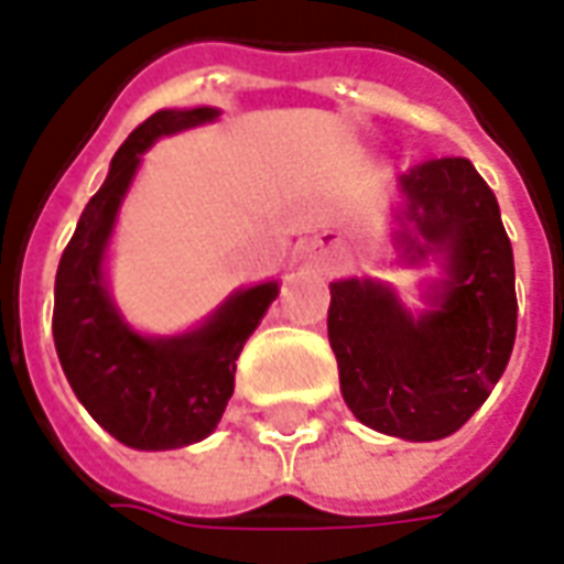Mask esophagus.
Returning <instances> with one entry per match:
<instances>
[{"label":"esophagus","instance_id":"obj_1","mask_svg":"<svg viewBox=\"0 0 564 564\" xmlns=\"http://www.w3.org/2000/svg\"><path fill=\"white\" fill-rule=\"evenodd\" d=\"M306 251H310V258L313 260H319V263H325V260H334V254H337V242H332V239H313V242H310V248H306Z\"/></svg>","mask_w":564,"mask_h":564}]
</instances>
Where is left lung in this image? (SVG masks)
<instances>
[{
	"instance_id": "left-lung-1",
	"label": "left lung",
	"mask_w": 564,
	"mask_h": 564,
	"mask_svg": "<svg viewBox=\"0 0 564 564\" xmlns=\"http://www.w3.org/2000/svg\"><path fill=\"white\" fill-rule=\"evenodd\" d=\"M399 189L402 258L442 254L448 279L421 316L378 279L332 282L328 340L344 402L365 426L433 442L479 411L510 362L519 313L512 245L469 159L421 162Z\"/></svg>"
}]
</instances>
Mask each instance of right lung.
Here are the masks:
<instances>
[{"label": "right lung", "mask_w": 564, "mask_h": 564, "mask_svg": "<svg viewBox=\"0 0 564 564\" xmlns=\"http://www.w3.org/2000/svg\"><path fill=\"white\" fill-rule=\"evenodd\" d=\"M220 110H159L128 134L110 174L85 205L54 275V347L73 393L128 448L169 452L215 433L232 395L236 359L258 328L279 282L230 294L202 328L143 337L112 304L104 254L119 205L150 143L215 122Z\"/></svg>", "instance_id": "right-lung-1"}]
</instances>
